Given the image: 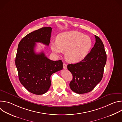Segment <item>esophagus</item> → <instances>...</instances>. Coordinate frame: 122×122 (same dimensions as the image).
Segmentation results:
<instances>
[{"instance_id":"34e87169","label":"esophagus","mask_w":122,"mask_h":122,"mask_svg":"<svg viewBox=\"0 0 122 122\" xmlns=\"http://www.w3.org/2000/svg\"><path fill=\"white\" fill-rule=\"evenodd\" d=\"M63 68H64V69H66L67 68V65H66V63H63Z\"/></svg>"}]
</instances>
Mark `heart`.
<instances>
[{
  "label": "heart",
  "mask_w": 122,
  "mask_h": 122,
  "mask_svg": "<svg viewBox=\"0 0 122 122\" xmlns=\"http://www.w3.org/2000/svg\"><path fill=\"white\" fill-rule=\"evenodd\" d=\"M92 46L90 37L77 31L61 33L58 35L56 41L51 43V49L54 53L60 55L66 51V59L72 63L83 59L89 54Z\"/></svg>",
  "instance_id": "b5f03b06"
}]
</instances>
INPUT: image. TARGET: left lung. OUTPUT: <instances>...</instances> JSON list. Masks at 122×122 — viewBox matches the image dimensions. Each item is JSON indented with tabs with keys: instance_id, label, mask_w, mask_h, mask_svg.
I'll return each mask as SVG.
<instances>
[{
	"instance_id": "8db88e82",
	"label": "left lung",
	"mask_w": 122,
	"mask_h": 122,
	"mask_svg": "<svg viewBox=\"0 0 122 122\" xmlns=\"http://www.w3.org/2000/svg\"><path fill=\"white\" fill-rule=\"evenodd\" d=\"M95 36V44L87 56L80 62L68 64L67 66L73 76L69 86L77 94L91 91L103 77L107 55L102 41Z\"/></svg>"
}]
</instances>
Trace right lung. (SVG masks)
<instances>
[{"instance_id":"right-lung-1","label":"right lung","mask_w":122,"mask_h":122,"mask_svg":"<svg viewBox=\"0 0 122 122\" xmlns=\"http://www.w3.org/2000/svg\"><path fill=\"white\" fill-rule=\"evenodd\" d=\"M52 28L42 27L34 31L20 41L15 58V65L21 83L29 92L42 95L49 89L51 76L62 70L61 60L53 61L48 58L43 51L36 54V42L49 45Z\"/></svg>"}]
</instances>
